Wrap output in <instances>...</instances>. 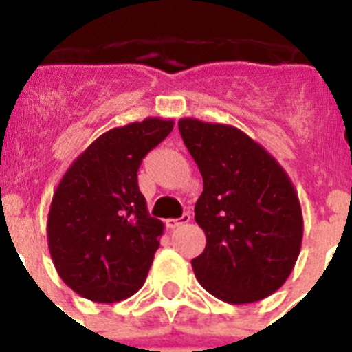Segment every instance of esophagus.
<instances>
[{
    "label": "esophagus",
    "mask_w": 352,
    "mask_h": 352,
    "mask_svg": "<svg viewBox=\"0 0 352 352\" xmlns=\"http://www.w3.org/2000/svg\"><path fill=\"white\" fill-rule=\"evenodd\" d=\"M188 222H190V214L183 213V217H179V219H169L166 223L169 229H176V227H182Z\"/></svg>",
    "instance_id": "obj_1"
}]
</instances>
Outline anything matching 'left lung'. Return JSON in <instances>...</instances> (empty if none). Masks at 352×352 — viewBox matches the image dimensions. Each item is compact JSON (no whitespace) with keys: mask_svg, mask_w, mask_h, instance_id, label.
<instances>
[{"mask_svg":"<svg viewBox=\"0 0 352 352\" xmlns=\"http://www.w3.org/2000/svg\"><path fill=\"white\" fill-rule=\"evenodd\" d=\"M178 126L204 183L195 222L206 247L192 259L199 284L232 305L270 296L291 275L303 238L291 178L236 126L195 118H182Z\"/></svg>","mask_w":352,"mask_h":352,"instance_id":"obj_1","label":"left lung"}]
</instances>
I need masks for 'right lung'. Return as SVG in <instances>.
Segmentation results:
<instances>
[{
	"instance_id": "obj_1",
	"label": "right lung",
	"mask_w": 352,
	"mask_h": 352,
	"mask_svg": "<svg viewBox=\"0 0 352 352\" xmlns=\"http://www.w3.org/2000/svg\"><path fill=\"white\" fill-rule=\"evenodd\" d=\"M173 126V120L146 118L102 133L56 188L49 252L61 280L86 300L116 303L144 284L164 223L149 217L138 170Z\"/></svg>"
}]
</instances>
